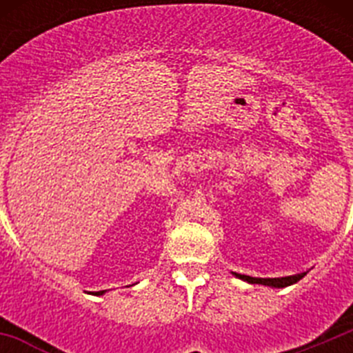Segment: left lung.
Masks as SVG:
<instances>
[{
	"mask_svg": "<svg viewBox=\"0 0 353 353\" xmlns=\"http://www.w3.org/2000/svg\"><path fill=\"white\" fill-rule=\"evenodd\" d=\"M239 279L242 281L252 283V285H265V286H274V288H285V286L293 285V283L301 281L302 277L305 276L304 274H297V276H288V277H251V276H244V274H235Z\"/></svg>",
	"mask_w": 353,
	"mask_h": 353,
	"instance_id": "left-lung-1",
	"label": "left lung"
}]
</instances>
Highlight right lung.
<instances>
[{"label":"right lung","mask_w":353,"mask_h":353,"mask_svg":"<svg viewBox=\"0 0 353 353\" xmlns=\"http://www.w3.org/2000/svg\"><path fill=\"white\" fill-rule=\"evenodd\" d=\"M97 293H99V295H102V293H104V290H102V292H97Z\"/></svg>","instance_id":"obj_1"}]
</instances>
